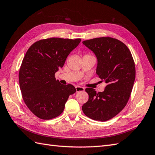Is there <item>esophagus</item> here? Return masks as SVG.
<instances>
[{"label": "esophagus", "instance_id": "obj_1", "mask_svg": "<svg viewBox=\"0 0 155 155\" xmlns=\"http://www.w3.org/2000/svg\"><path fill=\"white\" fill-rule=\"evenodd\" d=\"M76 91L77 92H81V91H84V88L83 87H79V86H76Z\"/></svg>", "mask_w": 155, "mask_h": 155}]
</instances>
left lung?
I'll return each instance as SVG.
<instances>
[{
    "label": "left lung",
    "instance_id": "1",
    "mask_svg": "<svg viewBox=\"0 0 155 155\" xmlns=\"http://www.w3.org/2000/svg\"><path fill=\"white\" fill-rule=\"evenodd\" d=\"M83 43L96 55V72L107 86L98 93L87 88L88 100L82 109L91 119L110 120L123 109L129 99L135 80L133 58L127 46L116 38H95Z\"/></svg>",
    "mask_w": 155,
    "mask_h": 155
}]
</instances>
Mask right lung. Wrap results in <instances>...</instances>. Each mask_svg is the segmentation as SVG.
Listing matches in <instances>:
<instances>
[{"instance_id":"right-lung-1","label":"right lung","mask_w":155,"mask_h":155,"mask_svg":"<svg viewBox=\"0 0 155 155\" xmlns=\"http://www.w3.org/2000/svg\"><path fill=\"white\" fill-rule=\"evenodd\" d=\"M81 41V38L43 39L32 44L26 52L19 71L20 88L26 105L39 118L49 120L59 116L68 97L76 92L72 84L56 81L54 74Z\"/></svg>"}]
</instances>
